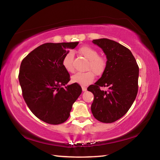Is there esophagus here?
<instances>
[{
  "label": "esophagus",
  "instance_id": "obj_1",
  "mask_svg": "<svg viewBox=\"0 0 160 160\" xmlns=\"http://www.w3.org/2000/svg\"><path fill=\"white\" fill-rule=\"evenodd\" d=\"M82 90L83 92H85V91L87 90V88H86V87H82Z\"/></svg>",
  "mask_w": 160,
  "mask_h": 160
}]
</instances>
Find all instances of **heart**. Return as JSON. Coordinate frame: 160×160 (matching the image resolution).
Instances as JSON below:
<instances>
[{"instance_id":"b5f03b06","label":"heart","mask_w":160,"mask_h":160,"mask_svg":"<svg viewBox=\"0 0 160 160\" xmlns=\"http://www.w3.org/2000/svg\"><path fill=\"white\" fill-rule=\"evenodd\" d=\"M80 54L89 60L87 67L88 71L85 72H77L72 76V82L80 85L87 86L93 82L94 74L99 75L103 73L107 66V61L103 56H99L98 51L90 46H82L79 48ZM74 54L72 51L68 52L62 59V66L68 72H72Z\"/></svg>"}]
</instances>
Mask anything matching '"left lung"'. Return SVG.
I'll use <instances>...</instances> for the list:
<instances>
[{"instance_id":"obj_1","label":"left lung","mask_w":160,"mask_h":160,"mask_svg":"<svg viewBox=\"0 0 160 160\" xmlns=\"http://www.w3.org/2000/svg\"><path fill=\"white\" fill-rule=\"evenodd\" d=\"M92 42L106 54L107 66L102 77L88 88L94 94L92 113L102 123H113L128 112L138 90L139 67L131 51L119 43L108 39ZM109 86V90H100Z\"/></svg>"}]
</instances>
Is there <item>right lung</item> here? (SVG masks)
Here are the masks:
<instances>
[{
	"label": "right lung",
	"instance_id": "1",
	"mask_svg": "<svg viewBox=\"0 0 160 160\" xmlns=\"http://www.w3.org/2000/svg\"><path fill=\"white\" fill-rule=\"evenodd\" d=\"M78 43H46L22 61L18 78L22 97L31 112L44 122L64 123L82 92L77 83L63 88L70 79L61 63L63 56Z\"/></svg>",
	"mask_w": 160,
	"mask_h": 160
}]
</instances>
